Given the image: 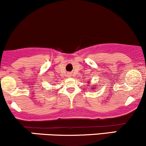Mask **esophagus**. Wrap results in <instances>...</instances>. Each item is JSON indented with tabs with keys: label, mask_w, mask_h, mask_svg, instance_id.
Returning a JSON list of instances; mask_svg holds the SVG:
<instances>
[{
	"label": "esophagus",
	"mask_w": 146,
	"mask_h": 146,
	"mask_svg": "<svg viewBox=\"0 0 146 146\" xmlns=\"http://www.w3.org/2000/svg\"><path fill=\"white\" fill-rule=\"evenodd\" d=\"M68 76H72L71 73H68Z\"/></svg>",
	"instance_id": "esophagus-1"
}]
</instances>
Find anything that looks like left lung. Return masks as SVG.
Returning a JSON list of instances; mask_svg holds the SVG:
<instances>
[{
	"instance_id": "obj_1",
	"label": "left lung",
	"mask_w": 146,
	"mask_h": 146,
	"mask_svg": "<svg viewBox=\"0 0 146 146\" xmlns=\"http://www.w3.org/2000/svg\"><path fill=\"white\" fill-rule=\"evenodd\" d=\"M92 88H95V86H92Z\"/></svg>"
}]
</instances>
